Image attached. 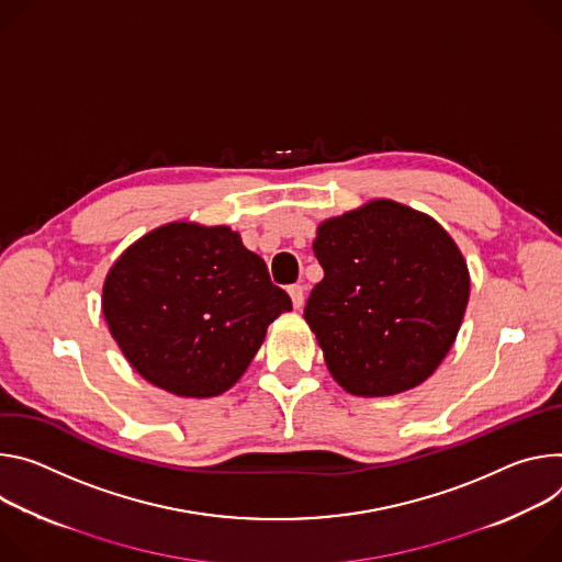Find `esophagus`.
<instances>
[{"label": "esophagus", "mask_w": 562, "mask_h": 562, "mask_svg": "<svg viewBox=\"0 0 562 562\" xmlns=\"http://www.w3.org/2000/svg\"><path fill=\"white\" fill-rule=\"evenodd\" d=\"M288 294H290L294 307H301V305H303V299H305L303 294H305V292H303V285H301V283H292V285L288 288Z\"/></svg>", "instance_id": "esophagus-1"}]
</instances>
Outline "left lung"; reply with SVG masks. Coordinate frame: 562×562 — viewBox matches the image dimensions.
I'll return each mask as SVG.
<instances>
[{
    "mask_svg": "<svg viewBox=\"0 0 562 562\" xmlns=\"http://www.w3.org/2000/svg\"><path fill=\"white\" fill-rule=\"evenodd\" d=\"M324 279L303 317L330 375L352 395L404 393L451 350L469 301V270L430 216L372 201L319 225Z\"/></svg>",
    "mask_w": 562,
    "mask_h": 562,
    "instance_id": "8db88e82",
    "label": "left lung"
}]
</instances>
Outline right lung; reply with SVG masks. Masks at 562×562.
<instances>
[{
  "label": "right lung",
  "mask_w": 562,
  "mask_h": 562,
  "mask_svg": "<svg viewBox=\"0 0 562 562\" xmlns=\"http://www.w3.org/2000/svg\"><path fill=\"white\" fill-rule=\"evenodd\" d=\"M292 301L229 227L171 223L106 274L102 313L140 375L180 397L227 391Z\"/></svg>",
  "instance_id": "right-lung-1"
}]
</instances>
